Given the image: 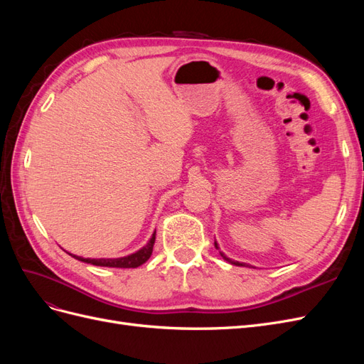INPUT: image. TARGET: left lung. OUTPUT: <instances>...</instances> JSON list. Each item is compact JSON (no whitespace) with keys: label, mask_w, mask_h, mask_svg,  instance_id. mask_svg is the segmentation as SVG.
<instances>
[{"label":"left lung","mask_w":364,"mask_h":364,"mask_svg":"<svg viewBox=\"0 0 364 364\" xmlns=\"http://www.w3.org/2000/svg\"><path fill=\"white\" fill-rule=\"evenodd\" d=\"M214 246H215V249L220 252V247H218V243H217V241H214ZM220 255H222V257H223V259H225V261H228L229 264H234V266H246L245 262H240V261H234V259L228 258L223 252H220Z\"/></svg>","instance_id":"obj_1"}]
</instances>
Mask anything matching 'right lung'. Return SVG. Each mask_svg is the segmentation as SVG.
I'll return each mask as SVG.
<instances>
[{
    "instance_id": "1",
    "label": "right lung",
    "mask_w": 364,
    "mask_h": 364,
    "mask_svg": "<svg viewBox=\"0 0 364 364\" xmlns=\"http://www.w3.org/2000/svg\"><path fill=\"white\" fill-rule=\"evenodd\" d=\"M155 238H156V230L151 234L150 240L147 241L146 246H142L136 252L130 253V255L126 257H119V258H83V257H77L74 253L67 252L68 255L73 258L92 264V266H100V267H118V269H135L139 267L141 264H144L153 252V245H155Z\"/></svg>"
}]
</instances>
